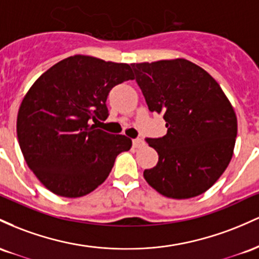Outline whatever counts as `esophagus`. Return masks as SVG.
Masks as SVG:
<instances>
[{
  "label": "esophagus",
  "instance_id": "esophagus-1",
  "mask_svg": "<svg viewBox=\"0 0 259 259\" xmlns=\"http://www.w3.org/2000/svg\"><path fill=\"white\" fill-rule=\"evenodd\" d=\"M132 144L135 148H141L144 145V141H142L141 138H136L132 141Z\"/></svg>",
  "mask_w": 259,
  "mask_h": 259
}]
</instances>
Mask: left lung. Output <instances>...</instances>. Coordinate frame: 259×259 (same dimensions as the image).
I'll return each mask as SVG.
<instances>
[{"instance_id":"1","label":"left lung","mask_w":259,"mask_h":259,"mask_svg":"<svg viewBox=\"0 0 259 259\" xmlns=\"http://www.w3.org/2000/svg\"><path fill=\"white\" fill-rule=\"evenodd\" d=\"M149 111L160 114L167 133L145 138L158 164L143 176L162 196L187 199L209 190L234 153L237 118L208 72L185 59L132 63Z\"/></svg>"}]
</instances>
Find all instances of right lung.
<instances>
[{"instance_id": "1", "label": "right lung", "mask_w": 259, "mask_h": 259, "mask_svg": "<svg viewBox=\"0 0 259 259\" xmlns=\"http://www.w3.org/2000/svg\"><path fill=\"white\" fill-rule=\"evenodd\" d=\"M127 63L83 55L60 61L29 89L17 117V136L29 168L52 193L77 198L107 179L132 141L97 128L106 120L110 91L133 79Z\"/></svg>"}]
</instances>
